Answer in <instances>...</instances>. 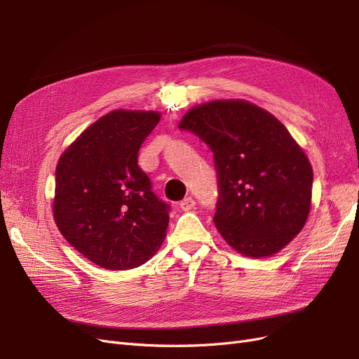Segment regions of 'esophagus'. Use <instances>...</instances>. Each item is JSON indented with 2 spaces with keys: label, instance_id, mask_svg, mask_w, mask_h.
<instances>
[{
  "label": "esophagus",
  "instance_id": "obj_1",
  "mask_svg": "<svg viewBox=\"0 0 359 359\" xmlns=\"http://www.w3.org/2000/svg\"><path fill=\"white\" fill-rule=\"evenodd\" d=\"M194 205H196V202H194V199L193 198H186V199H182L181 202H180V208L182 210V211H191L193 208H194Z\"/></svg>",
  "mask_w": 359,
  "mask_h": 359
}]
</instances>
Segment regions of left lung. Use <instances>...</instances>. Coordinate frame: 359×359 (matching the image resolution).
I'll use <instances>...</instances> for the list:
<instances>
[{
  "label": "left lung",
  "instance_id": "obj_1",
  "mask_svg": "<svg viewBox=\"0 0 359 359\" xmlns=\"http://www.w3.org/2000/svg\"><path fill=\"white\" fill-rule=\"evenodd\" d=\"M178 127L212 149L220 187L214 223L235 252L274 256L302 231L313 168L273 114L241 99L211 100L193 106Z\"/></svg>",
  "mask_w": 359,
  "mask_h": 359
}]
</instances>
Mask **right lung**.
Returning a JSON list of instances; mask_svg holds the SVG:
<instances>
[{"mask_svg": "<svg viewBox=\"0 0 359 359\" xmlns=\"http://www.w3.org/2000/svg\"><path fill=\"white\" fill-rule=\"evenodd\" d=\"M160 116L112 111L86 127L58 160L53 220L69 244L100 268H136L165 241L169 206L137 166L139 148Z\"/></svg>", "mask_w": 359, "mask_h": 359, "instance_id": "obj_1", "label": "right lung"}]
</instances>
